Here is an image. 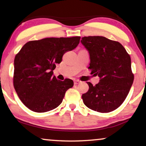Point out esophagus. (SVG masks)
Instances as JSON below:
<instances>
[{
  "label": "esophagus",
  "mask_w": 146,
  "mask_h": 146,
  "mask_svg": "<svg viewBox=\"0 0 146 146\" xmlns=\"http://www.w3.org/2000/svg\"><path fill=\"white\" fill-rule=\"evenodd\" d=\"M81 82V81H80V80H74V84H79V83H80Z\"/></svg>",
  "instance_id": "34e87169"
}]
</instances>
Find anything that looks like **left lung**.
Masks as SVG:
<instances>
[{
    "mask_svg": "<svg viewBox=\"0 0 146 146\" xmlns=\"http://www.w3.org/2000/svg\"><path fill=\"white\" fill-rule=\"evenodd\" d=\"M81 43L89 51L91 74L100 82L82 94L84 105L101 113L114 110L123 103L134 80L131 57L118 41L103 36L83 37Z\"/></svg>",
    "mask_w": 146,
    "mask_h": 146,
    "instance_id": "obj_1",
    "label": "left lung"
}]
</instances>
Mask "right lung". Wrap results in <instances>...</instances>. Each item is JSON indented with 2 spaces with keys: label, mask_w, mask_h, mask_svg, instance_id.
I'll use <instances>...</instances> for the list:
<instances>
[{
  "label": "right lung",
  "mask_w": 146,
  "mask_h": 146,
  "mask_svg": "<svg viewBox=\"0 0 146 146\" xmlns=\"http://www.w3.org/2000/svg\"><path fill=\"white\" fill-rule=\"evenodd\" d=\"M80 40V36H75L30 41L15 55L13 86L28 108L45 112L60 105L73 81L57 80L53 70L62 62L64 53L77 47Z\"/></svg>",
  "instance_id": "obj_1"
}]
</instances>
